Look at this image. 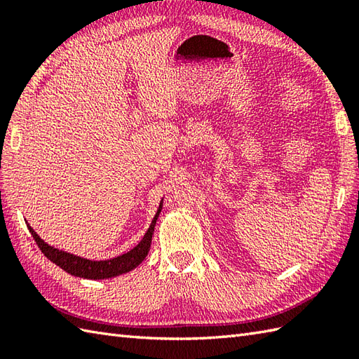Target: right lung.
<instances>
[{"label":"right lung","instance_id":"obj_1","mask_svg":"<svg viewBox=\"0 0 359 359\" xmlns=\"http://www.w3.org/2000/svg\"><path fill=\"white\" fill-rule=\"evenodd\" d=\"M160 210H162V203L156 212L154 219H152L151 226L148 228V231L144 233L143 239L137 247H134L131 251H128L126 255H121L118 257L108 259V261H89V259H83L79 256H74L69 253H65L62 250H57L48 243H44L40 236H38L32 228H29L30 234L35 239L38 248L41 250V253L49 259L50 262L57 264L60 269H63L65 271L74 274V276L79 278H86V279H108L118 276V274H123L134 270L137 265L142 264V261L147 257L149 247H151V239H152V233H154V226L157 222V217L160 215Z\"/></svg>","mask_w":359,"mask_h":359}]
</instances>
